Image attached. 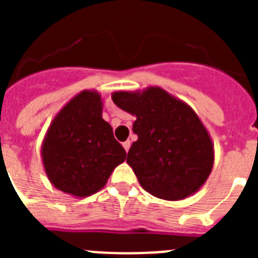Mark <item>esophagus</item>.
Returning a JSON list of instances; mask_svg holds the SVG:
<instances>
[{
  "label": "esophagus",
  "instance_id": "obj_1",
  "mask_svg": "<svg viewBox=\"0 0 258 258\" xmlns=\"http://www.w3.org/2000/svg\"><path fill=\"white\" fill-rule=\"evenodd\" d=\"M122 147L125 149V151H129V149H131V141H125V142H122Z\"/></svg>",
  "mask_w": 258,
  "mask_h": 258
}]
</instances>
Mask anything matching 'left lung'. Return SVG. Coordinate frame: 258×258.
<instances>
[{
    "label": "left lung",
    "mask_w": 258,
    "mask_h": 258,
    "mask_svg": "<svg viewBox=\"0 0 258 258\" xmlns=\"http://www.w3.org/2000/svg\"><path fill=\"white\" fill-rule=\"evenodd\" d=\"M118 108L136 116L138 140L126 163L147 192L182 200L206 183L214 163L213 142L197 112L159 86L112 94Z\"/></svg>",
    "instance_id": "8db88e82"
}]
</instances>
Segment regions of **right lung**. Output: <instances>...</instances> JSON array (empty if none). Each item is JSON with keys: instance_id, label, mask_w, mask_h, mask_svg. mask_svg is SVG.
<instances>
[{"instance_id": "obj_1", "label": "right lung", "mask_w": 258, "mask_h": 258, "mask_svg": "<svg viewBox=\"0 0 258 258\" xmlns=\"http://www.w3.org/2000/svg\"><path fill=\"white\" fill-rule=\"evenodd\" d=\"M101 94L83 90L54 116L41 146L50 183L75 198H86L106 186L126 152L102 117Z\"/></svg>"}]
</instances>
